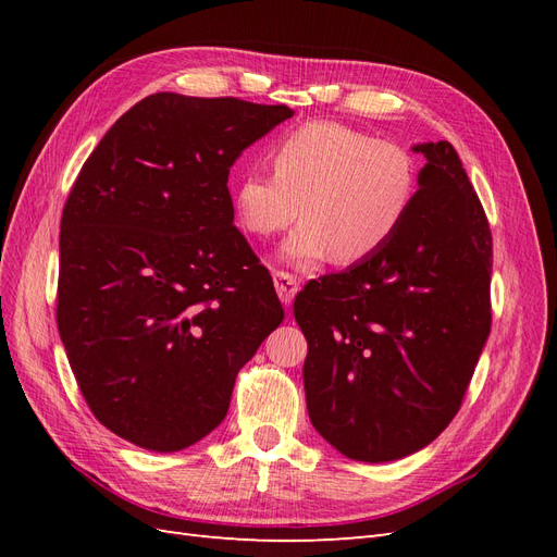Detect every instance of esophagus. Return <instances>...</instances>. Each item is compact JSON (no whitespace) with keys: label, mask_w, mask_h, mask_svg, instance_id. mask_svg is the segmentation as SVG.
<instances>
[{"label":"esophagus","mask_w":557,"mask_h":557,"mask_svg":"<svg viewBox=\"0 0 557 557\" xmlns=\"http://www.w3.org/2000/svg\"><path fill=\"white\" fill-rule=\"evenodd\" d=\"M274 288H276L283 305L290 307L297 290H299V278L290 272H281V269H278V272H274Z\"/></svg>","instance_id":"1"}]
</instances>
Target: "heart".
Wrapping results in <instances>:
<instances>
[{
  "label": "heart",
  "mask_w": 557,
  "mask_h": 557,
  "mask_svg": "<svg viewBox=\"0 0 557 557\" xmlns=\"http://www.w3.org/2000/svg\"><path fill=\"white\" fill-rule=\"evenodd\" d=\"M269 160L274 174L239 178L234 215L260 239L290 227L299 215L301 225L281 248L295 267L374 258L401 230L420 188V166L409 148L342 123L297 127Z\"/></svg>",
  "instance_id": "heart-1"
}]
</instances>
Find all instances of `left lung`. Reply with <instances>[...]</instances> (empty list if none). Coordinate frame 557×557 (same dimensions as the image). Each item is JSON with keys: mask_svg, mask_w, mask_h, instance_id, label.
<instances>
[{"mask_svg": "<svg viewBox=\"0 0 557 557\" xmlns=\"http://www.w3.org/2000/svg\"><path fill=\"white\" fill-rule=\"evenodd\" d=\"M416 205L395 239L295 299L307 336V409L350 460H399L460 411L491 334L493 237L448 141L413 146Z\"/></svg>", "mask_w": 557, "mask_h": 557, "instance_id": "8db88e82", "label": "left lung"}]
</instances>
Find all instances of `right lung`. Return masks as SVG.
I'll list each match as a JSON object with an SVG mask.
<instances>
[{
	"mask_svg": "<svg viewBox=\"0 0 557 557\" xmlns=\"http://www.w3.org/2000/svg\"><path fill=\"white\" fill-rule=\"evenodd\" d=\"M283 104L156 92L117 117L66 197L58 330L95 418L174 453L223 423L234 379L283 320L232 225L230 166Z\"/></svg>",
	"mask_w": 557,
	"mask_h": 557,
	"instance_id": "obj_1",
	"label": "right lung"
}]
</instances>
